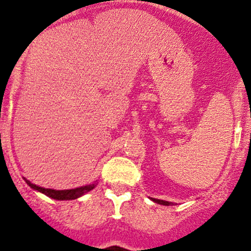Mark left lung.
Masks as SVG:
<instances>
[{"mask_svg":"<svg viewBox=\"0 0 251 251\" xmlns=\"http://www.w3.org/2000/svg\"><path fill=\"white\" fill-rule=\"evenodd\" d=\"M151 201H154L155 203H159V204H163V205H172V202L168 201H163V200H156V199H151Z\"/></svg>","mask_w":251,"mask_h":251,"instance_id":"1","label":"left lung"}]
</instances>
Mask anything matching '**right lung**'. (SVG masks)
I'll return each instance as SVG.
<instances>
[{
    "label": "right lung",
    "mask_w": 251,
    "mask_h": 251,
    "mask_svg": "<svg viewBox=\"0 0 251 251\" xmlns=\"http://www.w3.org/2000/svg\"><path fill=\"white\" fill-rule=\"evenodd\" d=\"M25 179V178H24ZM25 181L27 183V185L30 186L31 189L36 190V191L42 192L46 196L50 197V199L54 200H59V201H67V200H75L78 197L83 196L85 195L86 192L91 191L92 189L96 186V183L90 184V185H85V186H80V188H75V189H70V190H54V189H46V188H41V186L36 185V184H32L30 180L25 179Z\"/></svg>",
    "instance_id": "right-lung-1"
}]
</instances>
